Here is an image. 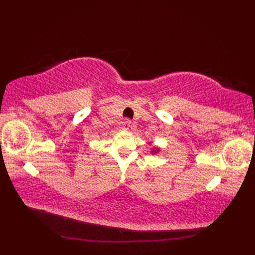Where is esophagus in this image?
Returning <instances> with one entry per match:
<instances>
[{"label": "esophagus", "instance_id": "obj_1", "mask_svg": "<svg viewBox=\"0 0 255 255\" xmlns=\"http://www.w3.org/2000/svg\"><path fill=\"white\" fill-rule=\"evenodd\" d=\"M130 125H131L130 121H128V119H126V121H124V122H123L122 128L124 129V130H128L129 127H130Z\"/></svg>", "mask_w": 255, "mask_h": 255}]
</instances>
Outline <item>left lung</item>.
<instances>
[{
	"label": "left lung",
	"instance_id": "obj_1",
	"mask_svg": "<svg viewBox=\"0 0 255 255\" xmlns=\"http://www.w3.org/2000/svg\"><path fill=\"white\" fill-rule=\"evenodd\" d=\"M158 151H159V149H158V148H154L152 152H153V153H156V152H158Z\"/></svg>",
	"mask_w": 255,
	"mask_h": 255
}]
</instances>
